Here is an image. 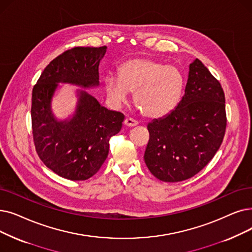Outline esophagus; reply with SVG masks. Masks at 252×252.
Instances as JSON below:
<instances>
[{
    "mask_svg": "<svg viewBox=\"0 0 252 252\" xmlns=\"http://www.w3.org/2000/svg\"><path fill=\"white\" fill-rule=\"evenodd\" d=\"M125 125H126V126H128V127H133V126H136L138 125V122H137V120L133 119V118L128 117V118H126Z\"/></svg>",
    "mask_w": 252,
    "mask_h": 252,
    "instance_id": "34e87169",
    "label": "esophagus"
}]
</instances>
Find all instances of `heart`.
I'll return each instance as SVG.
<instances>
[{"label": "heart", "instance_id": "obj_1", "mask_svg": "<svg viewBox=\"0 0 252 252\" xmlns=\"http://www.w3.org/2000/svg\"><path fill=\"white\" fill-rule=\"evenodd\" d=\"M104 85L113 105H123L129 92H134V102L141 113L149 118H160L168 115L179 102L183 76L175 65L136 58L120 65L118 76L107 75Z\"/></svg>", "mask_w": 252, "mask_h": 252}]
</instances>
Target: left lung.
I'll return each instance as SVG.
<instances>
[{"mask_svg": "<svg viewBox=\"0 0 252 252\" xmlns=\"http://www.w3.org/2000/svg\"><path fill=\"white\" fill-rule=\"evenodd\" d=\"M224 103L220 81L195 59L179 104L147 126L144 160L153 176L165 182L187 180L213 158L225 133Z\"/></svg>", "mask_w": 252, "mask_h": 252, "instance_id": "obj_1", "label": "left lung"}]
</instances>
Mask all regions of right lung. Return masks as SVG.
Wrapping results in <instances>:
<instances>
[{
    "label": "right lung",
    "instance_id": "right-lung-1",
    "mask_svg": "<svg viewBox=\"0 0 252 252\" xmlns=\"http://www.w3.org/2000/svg\"><path fill=\"white\" fill-rule=\"evenodd\" d=\"M103 47H74L54 59L42 72L32 94V127L36 151L59 176L86 180L100 170L109 153V140L122 129L125 115L108 110L84 90L99 86ZM59 83L83 88L74 114L60 121L51 109Z\"/></svg>",
    "mask_w": 252,
    "mask_h": 252
}]
</instances>
